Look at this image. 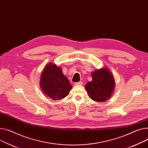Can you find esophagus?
I'll return each instance as SVG.
<instances>
[{"label": "esophagus", "instance_id": "34e87169", "mask_svg": "<svg viewBox=\"0 0 148 148\" xmlns=\"http://www.w3.org/2000/svg\"><path fill=\"white\" fill-rule=\"evenodd\" d=\"M83 83L82 82H77L75 83V85H82Z\"/></svg>", "mask_w": 148, "mask_h": 148}]
</instances>
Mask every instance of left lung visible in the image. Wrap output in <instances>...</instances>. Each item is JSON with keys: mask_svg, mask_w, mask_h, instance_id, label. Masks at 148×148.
Masks as SVG:
<instances>
[{"mask_svg": "<svg viewBox=\"0 0 148 148\" xmlns=\"http://www.w3.org/2000/svg\"><path fill=\"white\" fill-rule=\"evenodd\" d=\"M92 81L88 82L85 88L93 101L103 102L110 99L114 89L115 81L106 68H102L92 73Z\"/></svg>", "mask_w": 148, "mask_h": 148, "instance_id": "1", "label": "left lung"}]
</instances>
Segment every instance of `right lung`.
Here are the masks:
<instances>
[{
  "instance_id": "right-lung-1",
  "label": "right lung",
  "mask_w": 148,
  "mask_h": 148,
  "mask_svg": "<svg viewBox=\"0 0 148 148\" xmlns=\"http://www.w3.org/2000/svg\"><path fill=\"white\" fill-rule=\"evenodd\" d=\"M40 86L46 95L57 101L68 95L73 87L61 68L51 62L46 65L42 73Z\"/></svg>"
}]
</instances>
